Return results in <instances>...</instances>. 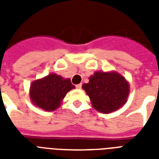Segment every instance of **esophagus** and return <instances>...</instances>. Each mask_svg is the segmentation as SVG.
Segmentation results:
<instances>
[{
    "mask_svg": "<svg viewBox=\"0 0 159 159\" xmlns=\"http://www.w3.org/2000/svg\"><path fill=\"white\" fill-rule=\"evenodd\" d=\"M76 87H77V89H81V88H82V84H81V83H80V84L76 85Z\"/></svg>",
    "mask_w": 159,
    "mask_h": 159,
    "instance_id": "1",
    "label": "esophagus"
}]
</instances>
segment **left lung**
I'll return each instance as SVG.
<instances>
[{"label": "left lung", "instance_id": "left-lung-1", "mask_svg": "<svg viewBox=\"0 0 159 159\" xmlns=\"http://www.w3.org/2000/svg\"><path fill=\"white\" fill-rule=\"evenodd\" d=\"M82 88L89 96L92 106L105 114L125 105L129 92L127 81L117 72H95Z\"/></svg>", "mask_w": 159, "mask_h": 159}]
</instances>
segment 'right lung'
<instances>
[{
  "label": "right lung",
  "mask_w": 159,
  "mask_h": 159,
  "mask_svg": "<svg viewBox=\"0 0 159 159\" xmlns=\"http://www.w3.org/2000/svg\"><path fill=\"white\" fill-rule=\"evenodd\" d=\"M74 87L70 79H63L61 76L53 73L33 82L30 96L36 106L52 111L60 106L67 92Z\"/></svg>",
  "instance_id": "obj_1"
}]
</instances>
